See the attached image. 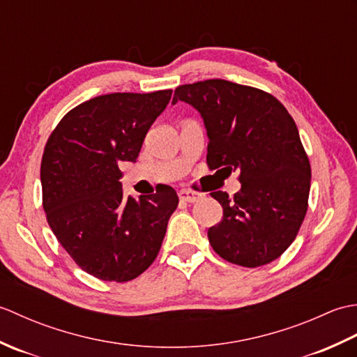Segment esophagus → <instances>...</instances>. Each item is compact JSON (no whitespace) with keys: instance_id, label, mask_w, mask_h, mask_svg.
<instances>
[{"instance_id":"esophagus-1","label":"esophagus","mask_w":357,"mask_h":357,"mask_svg":"<svg viewBox=\"0 0 357 357\" xmlns=\"http://www.w3.org/2000/svg\"><path fill=\"white\" fill-rule=\"evenodd\" d=\"M179 198L185 202H198L204 198V195L199 192H192V190H181Z\"/></svg>"}]
</instances>
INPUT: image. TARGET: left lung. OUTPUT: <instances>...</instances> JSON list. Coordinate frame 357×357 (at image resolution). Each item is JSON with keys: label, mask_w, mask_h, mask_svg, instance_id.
Instances as JSON below:
<instances>
[{"label": "left lung", "mask_w": 357, "mask_h": 357, "mask_svg": "<svg viewBox=\"0 0 357 357\" xmlns=\"http://www.w3.org/2000/svg\"><path fill=\"white\" fill-rule=\"evenodd\" d=\"M199 112L211 170L239 172L241 190L213 192L224 216L208 229L215 252L241 267H259L290 247L304 221L312 170L298 127L275 96L225 79L179 86L172 104ZM219 172V170H218Z\"/></svg>", "instance_id": "left-lung-1"}]
</instances>
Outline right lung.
I'll list each match as a JSON object with an SVG mask.
<instances>
[{
  "instance_id": "obj_1",
  "label": "right lung",
  "mask_w": 357,
  "mask_h": 357,
  "mask_svg": "<svg viewBox=\"0 0 357 357\" xmlns=\"http://www.w3.org/2000/svg\"><path fill=\"white\" fill-rule=\"evenodd\" d=\"M172 90L92 98L59 121L41 161L43 207L59 244L81 270L127 282L156 259L178 195L164 187L123 192L121 161L136 162Z\"/></svg>"
}]
</instances>
